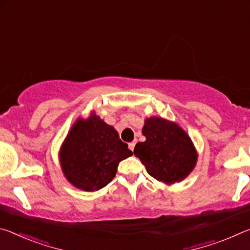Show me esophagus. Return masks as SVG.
Returning a JSON list of instances; mask_svg holds the SVG:
<instances>
[{
  "instance_id": "obj_1",
  "label": "esophagus",
  "mask_w": 250,
  "mask_h": 250,
  "mask_svg": "<svg viewBox=\"0 0 250 250\" xmlns=\"http://www.w3.org/2000/svg\"><path fill=\"white\" fill-rule=\"evenodd\" d=\"M134 146H135V141H133V142H130V143H129V149H130L131 151H133V150H134Z\"/></svg>"
}]
</instances>
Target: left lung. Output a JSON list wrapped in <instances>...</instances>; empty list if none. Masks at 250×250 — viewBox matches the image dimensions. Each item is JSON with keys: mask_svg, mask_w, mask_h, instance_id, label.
<instances>
[{"mask_svg": "<svg viewBox=\"0 0 250 250\" xmlns=\"http://www.w3.org/2000/svg\"><path fill=\"white\" fill-rule=\"evenodd\" d=\"M142 133L146 140L137 143L133 152L152 177L172 184L192 172L196 152L191 139L176 124L152 117L146 120Z\"/></svg>", "mask_w": 250, "mask_h": 250, "instance_id": "obj_1", "label": "left lung"}]
</instances>
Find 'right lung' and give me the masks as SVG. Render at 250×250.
<instances>
[{
    "label": "right lung",
    "mask_w": 250,
    "mask_h": 250,
    "mask_svg": "<svg viewBox=\"0 0 250 250\" xmlns=\"http://www.w3.org/2000/svg\"><path fill=\"white\" fill-rule=\"evenodd\" d=\"M132 155L111 125L91 115L77 120L61 150L62 172L71 184L87 192L104 188L116 176L120 161Z\"/></svg>",
    "instance_id": "1"
}]
</instances>
